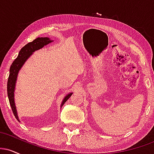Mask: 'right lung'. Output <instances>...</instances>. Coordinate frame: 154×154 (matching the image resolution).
Instances as JSON below:
<instances>
[{"label":"right lung","mask_w":154,"mask_h":154,"mask_svg":"<svg viewBox=\"0 0 154 154\" xmlns=\"http://www.w3.org/2000/svg\"><path fill=\"white\" fill-rule=\"evenodd\" d=\"M52 41L48 38H36L32 42H30V43L26 44L21 49L17 58L14 61L12 64L11 65L9 77H8V84H7V92H8V100H9V103L11 107L12 111H13V114L18 121H19V120L18 116H17V109H16L14 103V93L15 84L16 81H17V75H18L19 69H20L21 67L22 66V65L25 62L26 60L30 56V55H32L34 51L38 50L40 48H42L44 45L50 43ZM72 95V93H69V94H68L65 97L64 99L63 100L62 103H61V106H63L65 102L71 97Z\"/></svg>","instance_id":"right-lung-1"}]
</instances>
